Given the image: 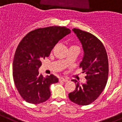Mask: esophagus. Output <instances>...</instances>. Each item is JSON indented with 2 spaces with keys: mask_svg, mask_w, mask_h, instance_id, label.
<instances>
[{
  "mask_svg": "<svg viewBox=\"0 0 122 122\" xmlns=\"http://www.w3.org/2000/svg\"><path fill=\"white\" fill-rule=\"evenodd\" d=\"M59 82H67V79H64V78H60L59 79Z\"/></svg>",
  "mask_w": 122,
  "mask_h": 122,
  "instance_id": "obj_1",
  "label": "esophagus"
}]
</instances>
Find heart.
<instances>
[{
  "instance_id": "obj_1",
  "label": "heart",
  "mask_w": 122,
  "mask_h": 122,
  "mask_svg": "<svg viewBox=\"0 0 122 122\" xmlns=\"http://www.w3.org/2000/svg\"><path fill=\"white\" fill-rule=\"evenodd\" d=\"M71 47H77V46H76V45H72V46H71Z\"/></svg>"
}]
</instances>
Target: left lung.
<instances>
[{"instance_id":"8db88e82","label":"left lung","mask_w":122,"mask_h":122,"mask_svg":"<svg viewBox=\"0 0 122 122\" xmlns=\"http://www.w3.org/2000/svg\"><path fill=\"white\" fill-rule=\"evenodd\" d=\"M82 46L84 56L79 64L87 76L86 82L80 84L76 79L75 90L69 94L72 102L87 105L97 99L107 84L108 75V56L102 42L94 35L78 28H73Z\"/></svg>"}]
</instances>
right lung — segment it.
<instances>
[{
	"label": "right lung",
	"mask_w": 122,
	"mask_h": 122,
	"mask_svg": "<svg viewBox=\"0 0 122 122\" xmlns=\"http://www.w3.org/2000/svg\"><path fill=\"white\" fill-rule=\"evenodd\" d=\"M70 33L65 26L38 28L28 33L18 44L13 61V77L26 102L38 104L50 97V86L57 83L58 79L53 74L44 77L38 69L41 60L48 57L57 43Z\"/></svg>",
	"instance_id": "obj_1"
}]
</instances>
